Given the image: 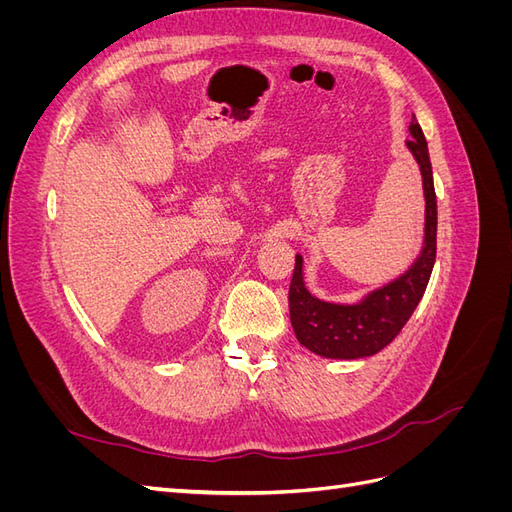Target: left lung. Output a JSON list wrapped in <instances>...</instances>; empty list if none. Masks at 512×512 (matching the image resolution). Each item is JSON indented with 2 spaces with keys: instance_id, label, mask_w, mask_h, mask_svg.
Returning <instances> with one entry per match:
<instances>
[{
  "instance_id": "obj_1",
  "label": "left lung",
  "mask_w": 512,
  "mask_h": 512,
  "mask_svg": "<svg viewBox=\"0 0 512 512\" xmlns=\"http://www.w3.org/2000/svg\"><path fill=\"white\" fill-rule=\"evenodd\" d=\"M423 175L425 192V241L421 256L397 280L371 290L359 303L342 305L314 297L303 282V258L297 254L288 292L290 322L299 344L324 359H363L389 346L410 320L429 284L436 262L438 205L427 141L416 119L410 123L406 141Z\"/></svg>"
}]
</instances>
